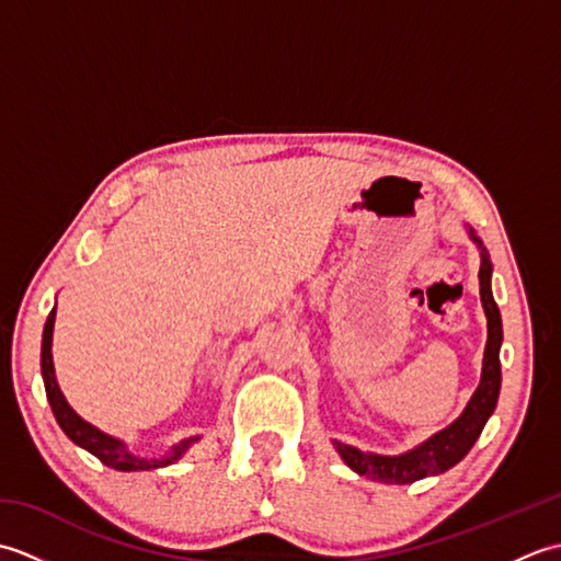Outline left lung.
<instances>
[{
	"mask_svg": "<svg viewBox=\"0 0 561 561\" xmlns=\"http://www.w3.org/2000/svg\"><path fill=\"white\" fill-rule=\"evenodd\" d=\"M468 229L470 241L480 250V299L486 316V344H484V359H482V376L480 386L474 388L472 398L465 404L458 420H453L446 428L432 434L420 446L400 453V456H383V453L359 450L356 446L342 444V440H332L340 458L350 465L356 474H364L368 480L386 482V484H410L424 478H434L450 470L468 456L474 440L480 438L482 428L496 410L499 390H502V362H499V352H502L504 330H502V313H499L494 294H492V260L486 253L484 243L474 233L472 226Z\"/></svg>",
	"mask_w": 561,
	"mask_h": 561,
	"instance_id": "1",
	"label": "left lung"
}]
</instances>
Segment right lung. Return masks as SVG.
<instances>
[{
	"label": "right lung",
	"instance_id": "1",
	"mask_svg": "<svg viewBox=\"0 0 561 561\" xmlns=\"http://www.w3.org/2000/svg\"><path fill=\"white\" fill-rule=\"evenodd\" d=\"M55 308L50 311L45 320V330H43V347H41V371H43V383H45V392H47V402H50L55 420L59 424V428L75 440V444L83 450H89L91 456H96L103 465H108L113 470L121 472H139V470H159L165 468V465H173L175 460H181L187 448L197 444L199 436H190L183 438L181 444L171 446L165 450V456L161 458H141L137 453H133L127 448L125 440L115 438L111 434L101 432L99 426L89 424L83 416H79L75 412V408L67 402L65 392L59 390L57 376H55V364H53V330H55Z\"/></svg>",
	"mask_w": 561,
	"mask_h": 561
}]
</instances>
